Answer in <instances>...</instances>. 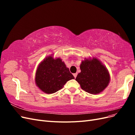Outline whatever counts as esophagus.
Masks as SVG:
<instances>
[{
    "label": "esophagus",
    "mask_w": 135,
    "mask_h": 135,
    "mask_svg": "<svg viewBox=\"0 0 135 135\" xmlns=\"http://www.w3.org/2000/svg\"><path fill=\"white\" fill-rule=\"evenodd\" d=\"M73 75H74L75 78H76V77L77 76V73H74V74H73Z\"/></svg>",
    "instance_id": "34e87169"
}]
</instances>
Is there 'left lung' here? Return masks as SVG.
Wrapping results in <instances>:
<instances>
[{"instance_id":"left-lung-1","label":"left lung","mask_w":135,"mask_h":135,"mask_svg":"<svg viewBox=\"0 0 135 135\" xmlns=\"http://www.w3.org/2000/svg\"><path fill=\"white\" fill-rule=\"evenodd\" d=\"M81 72L75 80L84 91L91 94H97L108 86L110 75L107 69L96 59L85 60L80 66Z\"/></svg>"}]
</instances>
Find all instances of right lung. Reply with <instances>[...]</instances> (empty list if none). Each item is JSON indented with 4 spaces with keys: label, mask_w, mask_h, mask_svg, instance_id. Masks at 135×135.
<instances>
[{
    "label": "right lung",
    "mask_w": 135,
    "mask_h": 135,
    "mask_svg": "<svg viewBox=\"0 0 135 135\" xmlns=\"http://www.w3.org/2000/svg\"><path fill=\"white\" fill-rule=\"evenodd\" d=\"M74 77L60 59L48 57L40 64L36 72L37 86L46 93H54L60 90L66 81Z\"/></svg>",
    "instance_id": "obj_1"
}]
</instances>
